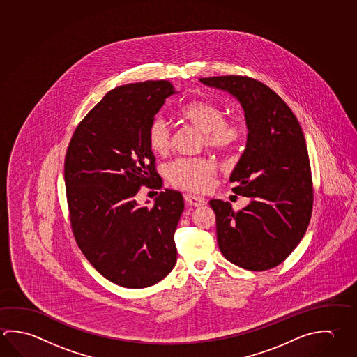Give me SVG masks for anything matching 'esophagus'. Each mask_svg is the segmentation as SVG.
<instances>
[{
    "label": "esophagus",
    "instance_id": "obj_1",
    "mask_svg": "<svg viewBox=\"0 0 357 357\" xmlns=\"http://www.w3.org/2000/svg\"><path fill=\"white\" fill-rule=\"evenodd\" d=\"M184 199H185L188 204L193 206H203L206 204V200L204 198H200V197H197L193 194H184Z\"/></svg>",
    "mask_w": 357,
    "mask_h": 357
}]
</instances>
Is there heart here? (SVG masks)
Wrapping results in <instances>:
<instances>
[{
    "label": "heart",
    "instance_id": "b5f03b06",
    "mask_svg": "<svg viewBox=\"0 0 357 357\" xmlns=\"http://www.w3.org/2000/svg\"><path fill=\"white\" fill-rule=\"evenodd\" d=\"M179 115L189 124L206 134V144L219 151H228L237 144L242 129L236 123L225 121V112L218 104L208 100L187 102ZM146 140L151 151L157 155H165L170 149L169 126L162 118L151 120ZM167 176L176 187L192 192H204L212 185L215 176V164L208 159L181 158L165 168Z\"/></svg>",
    "mask_w": 357,
    "mask_h": 357
}]
</instances>
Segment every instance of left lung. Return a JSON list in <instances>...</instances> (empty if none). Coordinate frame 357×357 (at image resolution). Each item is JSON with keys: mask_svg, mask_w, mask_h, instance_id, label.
<instances>
[{"mask_svg": "<svg viewBox=\"0 0 357 357\" xmlns=\"http://www.w3.org/2000/svg\"><path fill=\"white\" fill-rule=\"evenodd\" d=\"M233 96L243 109L247 144L229 181L250 198L234 212L228 202L209 200L217 241L229 262L250 271L283 262L306 233L312 212V181L300 123L272 89L244 76L199 79Z\"/></svg>", "mask_w": 357, "mask_h": 357, "instance_id": "1", "label": "left lung"}]
</instances>
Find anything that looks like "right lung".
I'll list each match as a JSON object with an SVG mask.
<instances>
[{"label": "right lung", "instance_id": "1", "mask_svg": "<svg viewBox=\"0 0 357 357\" xmlns=\"http://www.w3.org/2000/svg\"><path fill=\"white\" fill-rule=\"evenodd\" d=\"M174 94L165 80L110 90L76 128L66 153L63 174L76 243L101 275L121 287H149L176 266L183 195L165 189L153 206L135 198L142 185L160 187L146 132Z\"/></svg>", "mask_w": 357, "mask_h": 357}]
</instances>
